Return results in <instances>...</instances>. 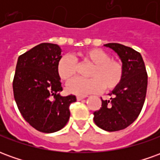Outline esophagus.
Listing matches in <instances>:
<instances>
[{"mask_svg": "<svg viewBox=\"0 0 160 160\" xmlns=\"http://www.w3.org/2000/svg\"><path fill=\"white\" fill-rule=\"evenodd\" d=\"M86 98V96H77V100H82Z\"/></svg>", "mask_w": 160, "mask_h": 160, "instance_id": "esophagus-1", "label": "esophagus"}]
</instances>
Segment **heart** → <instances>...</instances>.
Masks as SVG:
<instances>
[{
	"label": "heart",
	"mask_w": 160,
	"mask_h": 160,
	"mask_svg": "<svg viewBox=\"0 0 160 160\" xmlns=\"http://www.w3.org/2000/svg\"><path fill=\"white\" fill-rule=\"evenodd\" d=\"M83 63L92 65L88 72L89 79H75L67 89L70 93L86 96L102 90L111 91L118 87L124 74V68L120 61L101 49H87L80 55ZM79 65L72 56L65 55L57 64V72L61 80L70 81L76 76Z\"/></svg>",
	"instance_id": "1"
}]
</instances>
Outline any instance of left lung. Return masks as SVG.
Masks as SVG:
<instances>
[{
	"label": "left lung",
	"instance_id": "1",
	"mask_svg": "<svg viewBox=\"0 0 160 160\" xmlns=\"http://www.w3.org/2000/svg\"><path fill=\"white\" fill-rule=\"evenodd\" d=\"M118 53L124 68L122 80L103 100L102 106L93 113L94 122L102 129L114 132L124 129L136 120L144 104L148 73L140 53L130 47L117 42L106 43Z\"/></svg>",
	"mask_w": 160,
	"mask_h": 160
}]
</instances>
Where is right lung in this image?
<instances>
[{"label":"right lung","mask_w":160,"mask_h":160,"mask_svg":"<svg viewBox=\"0 0 160 160\" xmlns=\"http://www.w3.org/2000/svg\"><path fill=\"white\" fill-rule=\"evenodd\" d=\"M62 49L42 42L19 56L12 81L13 96L19 112L28 123L42 133L62 129L69 119L74 95L62 97L57 64Z\"/></svg>","instance_id":"1"}]
</instances>
